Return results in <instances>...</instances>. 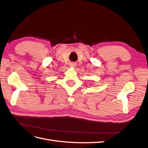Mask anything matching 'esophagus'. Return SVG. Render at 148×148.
<instances>
[{"label": "esophagus", "instance_id": "obj_1", "mask_svg": "<svg viewBox=\"0 0 148 148\" xmlns=\"http://www.w3.org/2000/svg\"><path fill=\"white\" fill-rule=\"evenodd\" d=\"M70 66H74L75 65V64H74V63H71L70 64Z\"/></svg>", "mask_w": 148, "mask_h": 148}]
</instances>
